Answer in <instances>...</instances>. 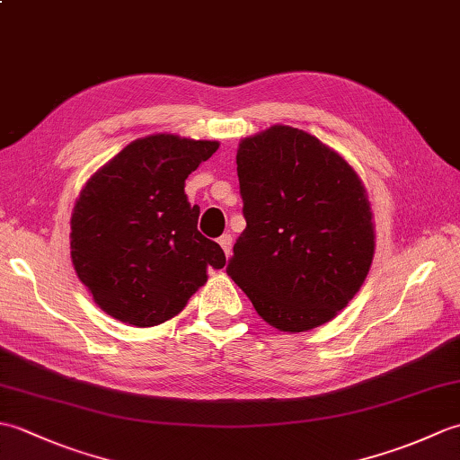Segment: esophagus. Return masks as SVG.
Segmentation results:
<instances>
[{"instance_id":"esophagus-1","label":"esophagus","mask_w":460,"mask_h":460,"mask_svg":"<svg viewBox=\"0 0 460 460\" xmlns=\"http://www.w3.org/2000/svg\"><path fill=\"white\" fill-rule=\"evenodd\" d=\"M217 243L221 245V249H223V252H225V257H229V255H231V243H233L231 235H221V237L217 239Z\"/></svg>"}]
</instances>
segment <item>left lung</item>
Listing matches in <instances>:
<instances>
[{
    "label": "left lung",
    "mask_w": 460,
    "mask_h": 460,
    "mask_svg": "<svg viewBox=\"0 0 460 460\" xmlns=\"http://www.w3.org/2000/svg\"><path fill=\"white\" fill-rule=\"evenodd\" d=\"M237 175L247 227L227 275L270 326L326 324L364 285L374 259L358 173L316 136L277 124L241 140Z\"/></svg>",
    "instance_id": "1"
}]
</instances>
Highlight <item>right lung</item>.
<instances>
[{
	"label": "right lung",
	"mask_w": 460,
	"mask_h": 460,
	"mask_svg": "<svg viewBox=\"0 0 460 460\" xmlns=\"http://www.w3.org/2000/svg\"><path fill=\"white\" fill-rule=\"evenodd\" d=\"M219 142L154 134L134 140L86 181L71 217L76 277L106 314L158 326L223 269L225 252L198 231L185 180Z\"/></svg>",
	"instance_id": "obj_1"
}]
</instances>
